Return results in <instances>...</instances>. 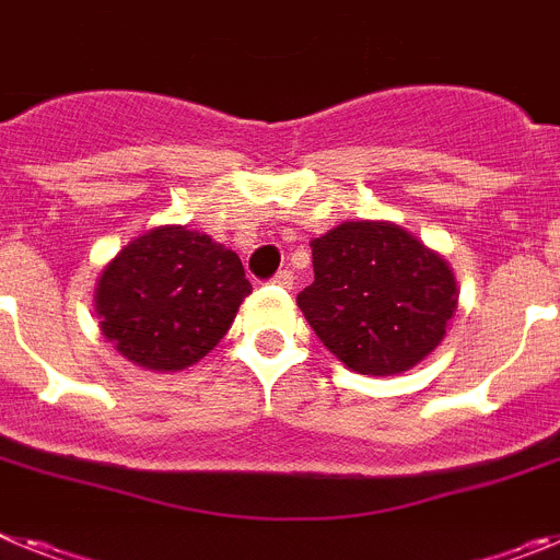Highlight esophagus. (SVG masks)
<instances>
[{"label":"esophagus","mask_w":560,"mask_h":560,"mask_svg":"<svg viewBox=\"0 0 560 560\" xmlns=\"http://www.w3.org/2000/svg\"><path fill=\"white\" fill-rule=\"evenodd\" d=\"M275 283L280 285V289H291V285H294V271H291V269H280L275 275Z\"/></svg>","instance_id":"esophagus-1"}]
</instances>
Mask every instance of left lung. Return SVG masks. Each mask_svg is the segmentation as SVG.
<instances>
[{
  "label": "left lung",
  "mask_w": 560,
  "mask_h": 560,
  "mask_svg": "<svg viewBox=\"0 0 560 560\" xmlns=\"http://www.w3.org/2000/svg\"><path fill=\"white\" fill-rule=\"evenodd\" d=\"M314 283L296 305L336 359L361 375H398L427 359L457 311L438 252L389 221H345L311 241Z\"/></svg>",
  "instance_id": "obj_1"
}]
</instances>
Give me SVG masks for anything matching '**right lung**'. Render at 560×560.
Masks as SVG:
<instances>
[{
    "label": "right lung",
    "instance_id": "obj_1",
    "mask_svg": "<svg viewBox=\"0 0 560 560\" xmlns=\"http://www.w3.org/2000/svg\"><path fill=\"white\" fill-rule=\"evenodd\" d=\"M252 285L241 257L187 226H153L101 271L95 311L117 353L156 373L205 359Z\"/></svg>",
    "mask_w": 560,
    "mask_h": 560
}]
</instances>
